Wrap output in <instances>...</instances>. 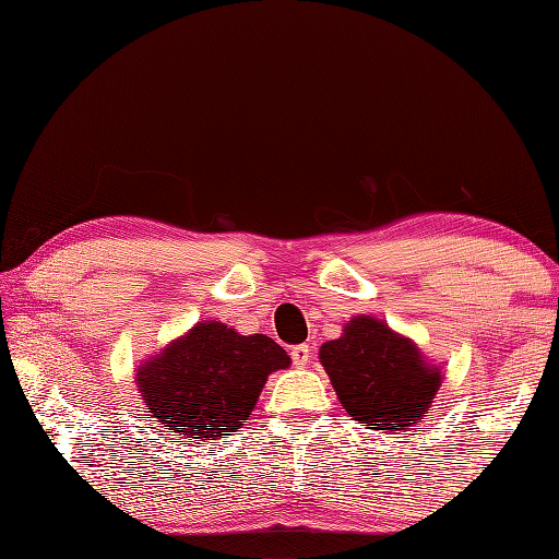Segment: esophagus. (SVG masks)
<instances>
[{"label": "esophagus", "instance_id": "esophagus-1", "mask_svg": "<svg viewBox=\"0 0 559 559\" xmlns=\"http://www.w3.org/2000/svg\"><path fill=\"white\" fill-rule=\"evenodd\" d=\"M292 361H294V366H299V368L311 364V346H308V344L294 346V349H292Z\"/></svg>", "mask_w": 559, "mask_h": 559}]
</instances>
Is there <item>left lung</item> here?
Here are the masks:
<instances>
[{
	"instance_id": "left-lung-1",
	"label": "left lung",
	"mask_w": 559,
	"mask_h": 559,
	"mask_svg": "<svg viewBox=\"0 0 559 559\" xmlns=\"http://www.w3.org/2000/svg\"><path fill=\"white\" fill-rule=\"evenodd\" d=\"M318 358L346 414L388 436L430 414L444 376L412 337L376 316L346 320L340 337L320 346Z\"/></svg>"
}]
</instances>
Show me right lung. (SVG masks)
Here are the masks:
<instances>
[{
    "label": "right lung",
    "instance_id": "1",
    "mask_svg": "<svg viewBox=\"0 0 559 559\" xmlns=\"http://www.w3.org/2000/svg\"><path fill=\"white\" fill-rule=\"evenodd\" d=\"M292 358L267 334H241L219 320H203L135 368V388L169 432L198 444L237 432L267 376Z\"/></svg>",
    "mask_w": 559,
    "mask_h": 559
}]
</instances>
